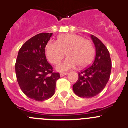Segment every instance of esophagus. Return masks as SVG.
Listing matches in <instances>:
<instances>
[{
  "label": "esophagus",
  "instance_id": "esophagus-1",
  "mask_svg": "<svg viewBox=\"0 0 128 128\" xmlns=\"http://www.w3.org/2000/svg\"><path fill=\"white\" fill-rule=\"evenodd\" d=\"M67 74H68V73H67V72H64V73H60V77H63V76H66V75H67Z\"/></svg>",
  "mask_w": 128,
  "mask_h": 128
}]
</instances>
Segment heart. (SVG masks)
<instances>
[{
    "mask_svg": "<svg viewBox=\"0 0 128 128\" xmlns=\"http://www.w3.org/2000/svg\"><path fill=\"white\" fill-rule=\"evenodd\" d=\"M65 52L68 58L57 66V70L60 72L72 70L78 65L80 68L86 66L92 60L95 51L89 40L72 33L59 36L57 42H49L45 47L48 60L53 64H58Z\"/></svg>",
    "mask_w": 128,
    "mask_h": 128,
    "instance_id": "heart-1",
    "label": "heart"
}]
</instances>
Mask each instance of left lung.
Instances as JSON below:
<instances>
[{
    "label": "left lung",
    "mask_w": 128,
    "mask_h": 128,
    "mask_svg": "<svg viewBox=\"0 0 128 128\" xmlns=\"http://www.w3.org/2000/svg\"><path fill=\"white\" fill-rule=\"evenodd\" d=\"M96 48V56L91 66L79 72V78L72 88L80 97L95 96L104 89L109 80L112 62L108 49L98 38L91 35Z\"/></svg>",
    "instance_id": "left-lung-1"
}]
</instances>
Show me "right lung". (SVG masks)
<instances>
[{
    "label": "right lung",
    "instance_id": "1",
    "mask_svg": "<svg viewBox=\"0 0 128 128\" xmlns=\"http://www.w3.org/2000/svg\"><path fill=\"white\" fill-rule=\"evenodd\" d=\"M52 33H42L31 38L19 51L15 69L17 80L22 92L36 101H44L55 94L58 72L47 62L45 46Z\"/></svg>",
    "mask_w": 128,
    "mask_h": 128
}]
</instances>
